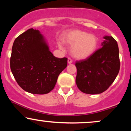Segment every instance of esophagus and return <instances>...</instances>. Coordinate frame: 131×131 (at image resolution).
Returning <instances> with one entry per match:
<instances>
[{
    "mask_svg": "<svg viewBox=\"0 0 131 131\" xmlns=\"http://www.w3.org/2000/svg\"><path fill=\"white\" fill-rule=\"evenodd\" d=\"M72 62H73V61H72V60L70 58H68V63L69 64L72 63Z\"/></svg>",
    "mask_w": 131,
    "mask_h": 131,
    "instance_id": "esophagus-1",
    "label": "esophagus"
}]
</instances>
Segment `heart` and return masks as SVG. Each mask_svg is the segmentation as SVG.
Segmentation results:
<instances>
[{
	"label": "heart",
	"instance_id": "heart-1",
	"mask_svg": "<svg viewBox=\"0 0 131 131\" xmlns=\"http://www.w3.org/2000/svg\"><path fill=\"white\" fill-rule=\"evenodd\" d=\"M63 41L71 46V53L78 59H85L94 53L98 46V38L92 34L79 29L70 30L63 36ZM58 47L62 49L60 43Z\"/></svg>",
	"mask_w": 131,
	"mask_h": 131
}]
</instances>
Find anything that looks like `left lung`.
<instances>
[{"instance_id":"obj_1","label":"left lung","mask_w":131,"mask_h":131,"mask_svg":"<svg viewBox=\"0 0 131 131\" xmlns=\"http://www.w3.org/2000/svg\"><path fill=\"white\" fill-rule=\"evenodd\" d=\"M102 48L88 58L77 61L76 83L81 92L101 94L112 85L120 68L119 48L112 36H105Z\"/></svg>"}]
</instances>
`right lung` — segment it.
<instances>
[{
    "instance_id": "1",
    "label": "right lung",
    "mask_w": 131,
    "mask_h": 131,
    "mask_svg": "<svg viewBox=\"0 0 131 131\" xmlns=\"http://www.w3.org/2000/svg\"><path fill=\"white\" fill-rule=\"evenodd\" d=\"M68 58H57L39 30L29 29L13 42L10 68L24 91L46 94L54 88L58 76L67 67Z\"/></svg>"
}]
</instances>
